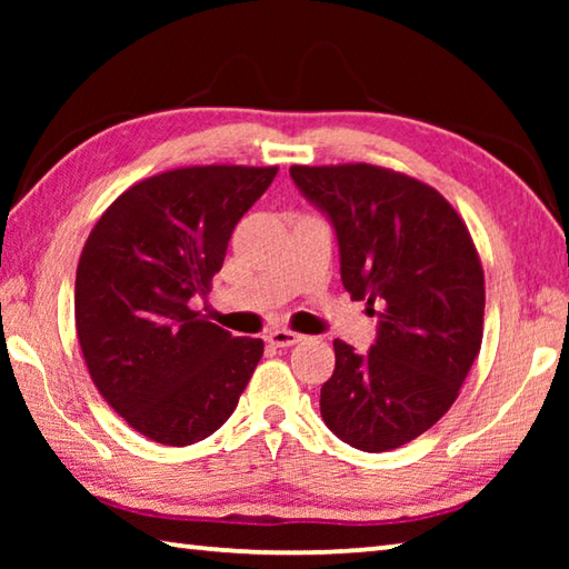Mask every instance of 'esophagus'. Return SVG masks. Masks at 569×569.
Segmentation results:
<instances>
[{
  "label": "esophagus",
  "mask_w": 569,
  "mask_h": 569,
  "mask_svg": "<svg viewBox=\"0 0 569 569\" xmlns=\"http://www.w3.org/2000/svg\"><path fill=\"white\" fill-rule=\"evenodd\" d=\"M303 336L296 333V331H288V329H276L268 333V341H271V346H278V349H286V346H293L301 341Z\"/></svg>",
  "instance_id": "esophagus-1"
}]
</instances>
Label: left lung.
<instances>
[{
  "instance_id": "1",
  "label": "left lung",
  "mask_w": 569,
  "mask_h": 569,
  "mask_svg": "<svg viewBox=\"0 0 569 569\" xmlns=\"http://www.w3.org/2000/svg\"><path fill=\"white\" fill-rule=\"evenodd\" d=\"M291 178L333 223L343 288L379 319L369 353L333 341L321 417L356 449H397L445 417L481 349L475 240L441 192L403 172L349 162Z\"/></svg>"
}]
</instances>
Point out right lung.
Instances as JSON below:
<instances>
[{"label": "right lung", "instance_id": "right-lung-1", "mask_svg": "<svg viewBox=\"0 0 569 569\" xmlns=\"http://www.w3.org/2000/svg\"><path fill=\"white\" fill-rule=\"evenodd\" d=\"M278 168L192 166L134 182L94 223L74 278L90 379L134 431L188 447L223 427L263 356L192 311Z\"/></svg>", "mask_w": 569, "mask_h": 569}]
</instances>
